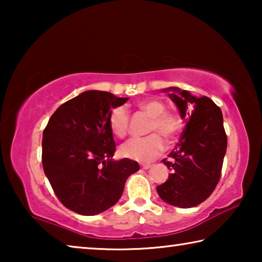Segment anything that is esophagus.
<instances>
[{"mask_svg":"<svg viewBox=\"0 0 262 262\" xmlns=\"http://www.w3.org/2000/svg\"><path fill=\"white\" fill-rule=\"evenodd\" d=\"M141 167L143 168V170H148V168L151 167V165H150V164H142Z\"/></svg>","mask_w":262,"mask_h":262,"instance_id":"34e87169","label":"esophagus"}]
</instances>
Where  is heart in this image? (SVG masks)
Segmentation results:
<instances>
[{
	"mask_svg": "<svg viewBox=\"0 0 262 262\" xmlns=\"http://www.w3.org/2000/svg\"><path fill=\"white\" fill-rule=\"evenodd\" d=\"M139 108L147 113L150 120L148 132L154 133L145 137H133L121 144L119 154L122 157L137 162H150L163 152L165 143L161 136L172 140L178 135L183 127V121L178 114L165 111V104L159 99L141 100ZM129 123V112L126 106H115L108 114V126L111 132L117 137H123L127 134Z\"/></svg>",
	"mask_w": 262,
	"mask_h": 262,
	"instance_id": "1",
	"label": "heart"
}]
</instances>
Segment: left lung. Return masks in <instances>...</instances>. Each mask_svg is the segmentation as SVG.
Masks as SVG:
<instances>
[{
	"label": "left lung",
	"instance_id": "8db88e82",
	"mask_svg": "<svg viewBox=\"0 0 262 262\" xmlns=\"http://www.w3.org/2000/svg\"><path fill=\"white\" fill-rule=\"evenodd\" d=\"M163 91L170 92L186 125L170 159L162 161L171 173L157 186V193L168 205L192 208L207 200L220 181L228 145L223 115L206 96L195 97L179 88Z\"/></svg>",
	"mask_w": 262,
	"mask_h": 262
}]
</instances>
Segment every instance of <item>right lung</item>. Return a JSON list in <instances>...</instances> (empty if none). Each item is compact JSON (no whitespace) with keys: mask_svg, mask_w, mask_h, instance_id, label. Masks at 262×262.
Instances as JSON below:
<instances>
[{"mask_svg":"<svg viewBox=\"0 0 262 262\" xmlns=\"http://www.w3.org/2000/svg\"><path fill=\"white\" fill-rule=\"evenodd\" d=\"M127 100L106 91L82 92L62 104L43 129V172L62 205L79 215H97L114 206L128 177L140 170L132 159H112L115 142L108 114Z\"/></svg>","mask_w":262,"mask_h":262,"instance_id":"right-lung-1","label":"right lung"}]
</instances>
